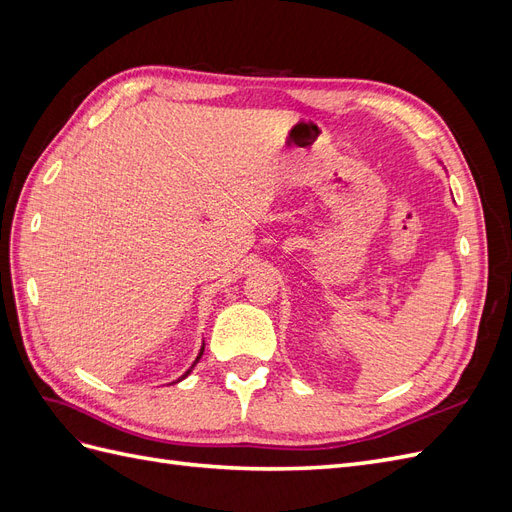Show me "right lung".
Returning <instances> with one entry per match:
<instances>
[{"mask_svg":"<svg viewBox=\"0 0 512 512\" xmlns=\"http://www.w3.org/2000/svg\"><path fill=\"white\" fill-rule=\"evenodd\" d=\"M203 352H205V344H203V348H200V352H198V356H196V361L192 363V367H190L188 371H185V374H183L179 380H183V378H188V376H190V371H192V369H194V365L200 361V356H203ZM179 380H177V382H179Z\"/></svg>","mask_w":512,"mask_h":512,"instance_id":"obj_1","label":"right lung"}]
</instances>
